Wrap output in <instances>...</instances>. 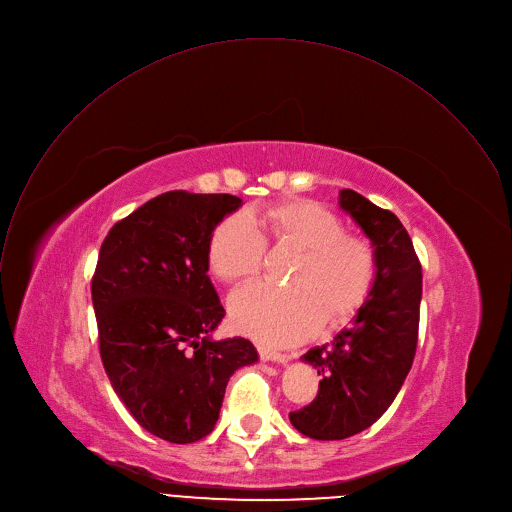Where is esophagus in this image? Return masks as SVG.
<instances>
[{
	"label": "esophagus",
	"instance_id": "esophagus-1",
	"mask_svg": "<svg viewBox=\"0 0 512 512\" xmlns=\"http://www.w3.org/2000/svg\"><path fill=\"white\" fill-rule=\"evenodd\" d=\"M258 353H260V357H262L264 361H274V363H282V365H286V363L292 359L290 355L272 351V349H268V347H258Z\"/></svg>",
	"mask_w": 512,
	"mask_h": 512
}]
</instances>
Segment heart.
Instances as JSON below:
<instances>
[{"label":"heart","mask_w":512,"mask_h":512,"mask_svg":"<svg viewBox=\"0 0 512 512\" xmlns=\"http://www.w3.org/2000/svg\"><path fill=\"white\" fill-rule=\"evenodd\" d=\"M270 236L298 250L290 286L250 284L230 298L234 327L268 345L311 337L321 323L335 325L363 304L375 278V250L363 236L345 234L337 214L311 199L274 203L248 216L226 218L210 236L208 264L224 282L258 274Z\"/></svg>","instance_id":"obj_1"}]
</instances>
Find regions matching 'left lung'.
Returning <instances> with one entry per match:
<instances>
[{
  "instance_id": "8db88e82",
  "label": "left lung",
  "mask_w": 512,
  "mask_h": 512,
  "mask_svg": "<svg viewBox=\"0 0 512 512\" xmlns=\"http://www.w3.org/2000/svg\"><path fill=\"white\" fill-rule=\"evenodd\" d=\"M339 206L375 250V278L351 325L300 359L323 377L311 405L290 412V424L313 440H345L373 426L412 369L422 302V266L395 214L353 189Z\"/></svg>"
}]
</instances>
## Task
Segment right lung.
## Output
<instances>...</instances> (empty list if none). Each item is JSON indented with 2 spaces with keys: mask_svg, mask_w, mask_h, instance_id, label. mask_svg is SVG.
Masks as SVG:
<instances>
[{
  "mask_svg": "<svg viewBox=\"0 0 512 512\" xmlns=\"http://www.w3.org/2000/svg\"><path fill=\"white\" fill-rule=\"evenodd\" d=\"M240 206L230 193L167 191L100 246L92 306L102 365L137 424L173 444L206 438L230 377L258 361L248 339H212L226 311L208 242Z\"/></svg>",
  "mask_w": 512,
  "mask_h": 512,
  "instance_id": "obj_1",
  "label": "right lung"
}]
</instances>
